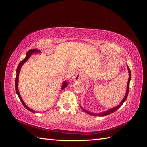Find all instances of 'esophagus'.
Returning <instances> with one entry per match:
<instances>
[{
    "label": "esophagus",
    "mask_w": 147,
    "mask_h": 147,
    "mask_svg": "<svg viewBox=\"0 0 147 147\" xmlns=\"http://www.w3.org/2000/svg\"><path fill=\"white\" fill-rule=\"evenodd\" d=\"M83 78H84L83 74L82 73L78 72V73H77L76 75H75V77H74V81H75V82L80 81V80H83Z\"/></svg>",
    "instance_id": "1"
}]
</instances>
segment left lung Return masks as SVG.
<instances>
[{"label":"left lung","instance_id":"obj_1","mask_svg":"<svg viewBox=\"0 0 147 147\" xmlns=\"http://www.w3.org/2000/svg\"><path fill=\"white\" fill-rule=\"evenodd\" d=\"M127 70H128V72H129V79H128V82H127V90H126V96H124V97L123 98V99L122 100L121 102L120 103L118 106L115 107L114 108H112V109H110L108 110L105 111V112H102V113H92L91 112H88V111L86 110L85 109H84L83 108H82L81 107L82 109L84 111V112H85L86 113L89 114V115H93V116H99V117H102V116H106V115H108L110 113H112L114 112H115V111H117L120 107H121L123 104L124 103V102L126 101V99H127V95H128V92H129V83H130V80L131 79V71H130V69H129V67L128 65H127Z\"/></svg>","mask_w":147,"mask_h":147}]
</instances>
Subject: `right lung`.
Listing matches in <instances>:
<instances>
[{
    "label": "right lung",
    "instance_id": "obj_1",
    "mask_svg": "<svg viewBox=\"0 0 147 147\" xmlns=\"http://www.w3.org/2000/svg\"><path fill=\"white\" fill-rule=\"evenodd\" d=\"M40 51H39V50H36V49H32V50H29L28 52H27V53H26V57L23 60V61H21L20 63H19V64H18V67H17V69H16V78H15V90H16V94H17V95H18V97L20 98V99L21 100V102H22V104H23V105L29 111H30V112H35L33 110H32V109H29L28 107L25 104H24V101L22 100V99H21V96H20V92H19V91H18V77H19V74H20V70H21V67H22V65H23V64L24 63H26V61H28V59L30 57V56H31V55H32L33 53H40ZM67 86V82H64V83H63V86H62V90H63V89H64Z\"/></svg>",
    "mask_w": 147,
    "mask_h": 147
}]
</instances>
